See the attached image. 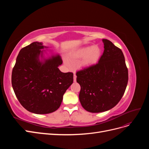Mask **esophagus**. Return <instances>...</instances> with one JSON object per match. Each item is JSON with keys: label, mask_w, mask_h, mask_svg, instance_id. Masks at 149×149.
Wrapping results in <instances>:
<instances>
[{"label": "esophagus", "mask_w": 149, "mask_h": 149, "mask_svg": "<svg viewBox=\"0 0 149 149\" xmlns=\"http://www.w3.org/2000/svg\"><path fill=\"white\" fill-rule=\"evenodd\" d=\"M74 81L75 82L76 81V75L75 74V73H74Z\"/></svg>", "instance_id": "34e87169"}]
</instances>
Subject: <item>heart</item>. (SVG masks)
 <instances>
[{"label": "heart", "instance_id": "heart-1", "mask_svg": "<svg viewBox=\"0 0 149 149\" xmlns=\"http://www.w3.org/2000/svg\"><path fill=\"white\" fill-rule=\"evenodd\" d=\"M101 55V49L97 46L88 47L81 48L73 54L76 58H84L83 64L91 65L95 64L100 60Z\"/></svg>", "mask_w": 149, "mask_h": 149}]
</instances>
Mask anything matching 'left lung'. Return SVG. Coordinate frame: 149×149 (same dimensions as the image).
I'll return each mask as SVG.
<instances>
[{"instance_id":"1","label":"left lung","mask_w":149,"mask_h":149,"mask_svg":"<svg viewBox=\"0 0 149 149\" xmlns=\"http://www.w3.org/2000/svg\"><path fill=\"white\" fill-rule=\"evenodd\" d=\"M104 50L98 63L76 73L81 86L79 99L85 110L101 112L118 104L128 83V69L121 49L103 39Z\"/></svg>"}]
</instances>
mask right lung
<instances>
[{"label": "right lung", "instance_id": "obj_1", "mask_svg": "<svg viewBox=\"0 0 149 149\" xmlns=\"http://www.w3.org/2000/svg\"><path fill=\"white\" fill-rule=\"evenodd\" d=\"M44 47L36 42L22 48L12 73V88L18 100L25 109L38 114L56 111L73 82V73H62L58 69L63 63L59 55L44 63L39 61Z\"/></svg>", "mask_w": 149, "mask_h": 149}]
</instances>
